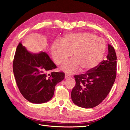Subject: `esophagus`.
Wrapping results in <instances>:
<instances>
[{"instance_id": "esophagus-1", "label": "esophagus", "mask_w": 130, "mask_h": 130, "mask_svg": "<svg viewBox=\"0 0 130 130\" xmlns=\"http://www.w3.org/2000/svg\"><path fill=\"white\" fill-rule=\"evenodd\" d=\"M71 76L70 75H69L68 74H65V79H68V78H70Z\"/></svg>"}]
</instances>
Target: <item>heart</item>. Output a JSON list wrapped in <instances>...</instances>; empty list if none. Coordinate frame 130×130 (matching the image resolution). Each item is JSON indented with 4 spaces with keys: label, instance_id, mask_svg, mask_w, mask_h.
<instances>
[{
    "label": "heart",
    "instance_id": "heart-1",
    "mask_svg": "<svg viewBox=\"0 0 130 130\" xmlns=\"http://www.w3.org/2000/svg\"><path fill=\"white\" fill-rule=\"evenodd\" d=\"M106 43L103 39L90 32L71 34L66 35L62 41H55L51 46V54L56 64H61L72 55L62 69L73 73L81 68L85 71L98 66L104 55Z\"/></svg>",
    "mask_w": 130,
    "mask_h": 130
}]
</instances>
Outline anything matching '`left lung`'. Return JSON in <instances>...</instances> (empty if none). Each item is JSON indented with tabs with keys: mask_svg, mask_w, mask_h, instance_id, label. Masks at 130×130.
Here are the masks:
<instances>
[{
	"mask_svg": "<svg viewBox=\"0 0 130 130\" xmlns=\"http://www.w3.org/2000/svg\"><path fill=\"white\" fill-rule=\"evenodd\" d=\"M108 50L106 60L85 74L74 76L76 84L71 96L77 106L94 107L101 104L110 92L116 76L117 57L113 47L110 44Z\"/></svg>",
	"mask_w": 130,
	"mask_h": 130,
	"instance_id": "8db88e82",
	"label": "left lung"
}]
</instances>
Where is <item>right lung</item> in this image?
I'll return each instance as SVG.
<instances>
[{"mask_svg":"<svg viewBox=\"0 0 130 130\" xmlns=\"http://www.w3.org/2000/svg\"><path fill=\"white\" fill-rule=\"evenodd\" d=\"M45 52H29L19 43L15 54L13 69L17 86L24 98L34 104L49 101L56 85L64 80L63 72H47L56 68Z\"/></svg>","mask_w":130,"mask_h":130,"instance_id":"add662e5","label":"right lung"}]
</instances>
